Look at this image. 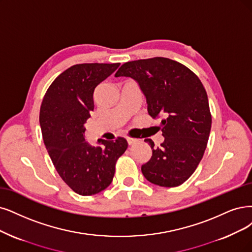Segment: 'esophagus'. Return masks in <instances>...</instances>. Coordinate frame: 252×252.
<instances>
[{"label": "esophagus", "instance_id": "obj_1", "mask_svg": "<svg viewBox=\"0 0 252 252\" xmlns=\"http://www.w3.org/2000/svg\"><path fill=\"white\" fill-rule=\"evenodd\" d=\"M126 141H127V143H128V145H132V144H134V143H136L137 142V139H134V138H126Z\"/></svg>", "mask_w": 252, "mask_h": 252}]
</instances>
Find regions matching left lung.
<instances>
[{"mask_svg":"<svg viewBox=\"0 0 252 252\" xmlns=\"http://www.w3.org/2000/svg\"><path fill=\"white\" fill-rule=\"evenodd\" d=\"M115 77L136 80L154 119L164 116L160 128L164 142L154 148L142 165L145 179L161 187H178L196 170L207 148L212 126L207 91L192 70L174 60L155 57L128 61Z\"/></svg>","mask_w":252,"mask_h":252,"instance_id":"obj_1","label":"left lung"}]
</instances>
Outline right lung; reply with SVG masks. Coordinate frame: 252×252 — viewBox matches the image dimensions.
Here are the masks:
<instances>
[{
  "instance_id": "right-lung-1",
  "label": "right lung",
  "mask_w": 252,
  "mask_h": 252,
  "mask_svg": "<svg viewBox=\"0 0 252 252\" xmlns=\"http://www.w3.org/2000/svg\"><path fill=\"white\" fill-rule=\"evenodd\" d=\"M120 63L72 65L54 80L41 102L39 123L44 145L56 170L76 193L89 196L112 183L118 158L127 148L125 138L85 140V123L94 109L93 92Z\"/></svg>"
}]
</instances>
